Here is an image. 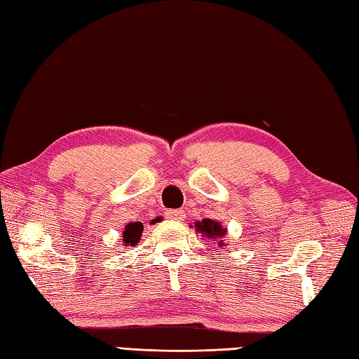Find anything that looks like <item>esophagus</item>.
I'll return each mask as SVG.
<instances>
[{
  "instance_id": "obj_1",
  "label": "esophagus",
  "mask_w": 359,
  "mask_h": 359,
  "mask_svg": "<svg viewBox=\"0 0 359 359\" xmlns=\"http://www.w3.org/2000/svg\"><path fill=\"white\" fill-rule=\"evenodd\" d=\"M166 219H172V221H180L184 217V210H168L165 213Z\"/></svg>"
}]
</instances>
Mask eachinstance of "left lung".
I'll return each mask as SVG.
<instances>
[{
	"mask_svg": "<svg viewBox=\"0 0 359 359\" xmlns=\"http://www.w3.org/2000/svg\"><path fill=\"white\" fill-rule=\"evenodd\" d=\"M194 226L203 236L213 238V240H217V238H222L224 235H226V229H222L221 224L217 221H213V219H202L201 222L199 221L196 222ZM217 245H222V240L217 243Z\"/></svg>",
	"mask_w": 359,
	"mask_h": 359,
	"instance_id": "left-lung-1",
	"label": "left lung"
}]
</instances>
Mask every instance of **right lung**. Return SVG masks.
<instances>
[{
	"mask_svg": "<svg viewBox=\"0 0 359 359\" xmlns=\"http://www.w3.org/2000/svg\"><path fill=\"white\" fill-rule=\"evenodd\" d=\"M143 224L142 222H129L123 231V243L126 245H135L142 238Z\"/></svg>",
	"mask_w": 359,
	"mask_h": 359,
	"instance_id": "right-lung-1",
	"label": "right lung"
}]
</instances>
